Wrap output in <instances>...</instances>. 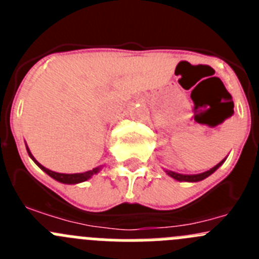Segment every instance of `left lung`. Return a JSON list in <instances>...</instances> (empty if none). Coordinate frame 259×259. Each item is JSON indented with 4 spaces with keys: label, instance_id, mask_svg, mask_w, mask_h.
<instances>
[{
    "label": "left lung",
    "instance_id": "left-lung-1",
    "mask_svg": "<svg viewBox=\"0 0 259 259\" xmlns=\"http://www.w3.org/2000/svg\"><path fill=\"white\" fill-rule=\"evenodd\" d=\"M223 162L224 159L222 162H219L217 166L210 168L209 171H205V172L202 174H197V175H183V174H176V172H172V171H167V175H170L171 178H174L175 180H179V182H201V180L206 179L207 176L211 175L217 168H219V166H221Z\"/></svg>",
    "mask_w": 259,
    "mask_h": 259
}]
</instances>
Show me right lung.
<instances>
[{
  "label": "right lung",
  "instance_id": "1",
  "mask_svg": "<svg viewBox=\"0 0 259 259\" xmlns=\"http://www.w3.org/2000/svg\"><path fill=\"white\" fill-rule=\"evenodd\" d=\"M26 148H27V152H28L29 157L33 159V162H35V163L37 164L38 167H40L41 170L44 171V172H47L49 176H52L53 179H56L57 182L65 183V184H77V183L85 182V180L91 179V178H92L95 174H97L98 171H100V168H101V167H96V168H93V170L87 171V172H81V174H59V172H54V171L49 170V168H47V167H44L42 164L38 163V162L35 159V157L31 154V152H29L28 146L26 145Z\"/></svg>",
  "mask_w": 259,
  "mask_h": 259
}]
</instances>
